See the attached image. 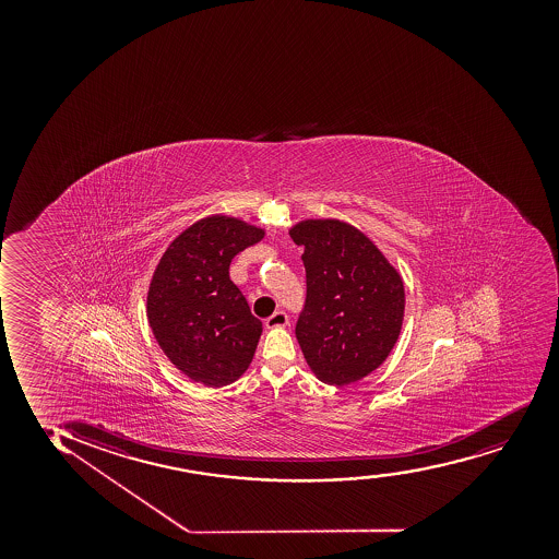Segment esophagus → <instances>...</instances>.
I'll return each instance as SVG.
<instances>
[{"instance_id": "34e87169", "label": "esophagus", "mask_w": 559, "mask_h": 559, "mask_svg": "<svg viewBox=\"0 0 559 559\" xmlns=\"http://www.w3.org/2000/svg\"><path fill=\"white\" fill-rule=\"evenodd\" d=\"M289 324V314L285 311H276L266 319V328H283Z\"/></svg>"}]
</instances>
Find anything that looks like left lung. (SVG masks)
<instances>
[{
  "label": "left lung",
  "instance_id": "left-lung-1",
  "mask_svg": "<svg viewBox=\"0 0 559 559\" xmlns=\"http://www.w3.org/2000/svg\"><path fill=\"white\" fill-rule=\"evenodd\" d=\"M304 246L306 302L296 340L326 384L364 379L388 358L405 314L397 270L353 225L308 219L290 231Z\"/></svg>",
  "mask_w": 559,
  "mask_h": 559
}]
</instances>
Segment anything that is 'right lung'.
<instances>
[{"label": "right lung", "mask_w": 559, "mask_h": 559, "mask_svg": "<svg viewBox=\"0 0 559 559\" xmlns=\"http://www.w3.org/2000/svg\"><path fill=\"white\" fill-rule=\"evenodd\" d=\"M263 235L227 216L200 219L154 270L147 296L154 337L177 369L209 388L231 384L248 369L263 332L229 277L233 257Z\"/></svg>", "instance_id": "1"}]
</instances>
